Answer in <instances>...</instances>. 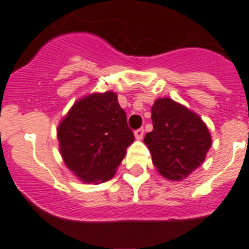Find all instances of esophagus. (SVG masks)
Segmentation results:
<instances>
[{
    "label": "esophagus",
    "mask_w": 249,
    "mask_h": 249,
    "mask_svg": "<svg viewBox=\"0 0 249 249\" xmlns=\"http://www.w3.org/2000/svg\"><path fill=\"white\" fill-rule=\"evenodd\" d=\"M134 137H135V139L137 140H142V137H144V129H142V127H140V129H138V130L134 131Z\"/></svg>",
    "instance_id": "esophagus-1"
}]
</instances>
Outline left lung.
Segmentation results:
<instances>
[{
  "label": "left lung",
  "mask_w": 249,
  "mask_h": 249,
  "mask_svg": "<svg viewBox=\"0 0 249 249\" xmlns=\"http://www.w3.org/2000/svg\"><path fill=\"white\" fill-rule=\"evenodd\" d=\"M153 131L144 138L158 173L179 181L199 168L211 149L212 137L198 114L172 100L159 98L151 107Z\"/></svg>",
  "instance_id": "obj_1"
}]
</instances>
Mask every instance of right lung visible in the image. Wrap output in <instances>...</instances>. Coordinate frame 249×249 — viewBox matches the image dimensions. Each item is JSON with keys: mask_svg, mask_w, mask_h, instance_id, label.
<instances>
[{"mask_svg": "<svg viewBox=\"0 0 249 249\" xmlns=\"http://www.w3.org/2000/svg\"><path fill=\"white\" fill-rule=\"evenodd\" d=\"M65 165L83 183H104L115 176L133 144L126 114L112 91L92 92L79 99L57 126Z\"/></svg>", "mask_w": 249, "mask_h": 249, "instance_id": "obj_1", "label": "right lung"}]
</instances>
